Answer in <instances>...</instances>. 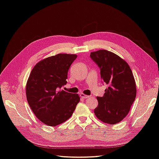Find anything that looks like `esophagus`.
<instances>
[{
    "mask_svg": "<svg viewBox=\"0 0 159 159\" xmlns=\"http://www.w3.org/2000/svg\"><path fill=\"white\" fill-rule=\"evenodd\" d=\"M80 98H83V99L88 98H89V97H90V96H88V95H85V94H83V93H80Z\"/></svg>",
    "mask_w": 159,
    "mask_h": 159,
    "instance_id": "1",
    "label": "esophagus"
}]
</instances>
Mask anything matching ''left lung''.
Listing matches in <instances>:
<instances>
[{"mask_svg": "<svg viewBox=\"0 0 159 159\" xmlns=\"http://www.w3.org/2000/svg\"><path fill=\"white\" fill-rule=\"evenodd\" d=\"M90 57L100 68L102 80L108 85L103 97H97L98 106L94 113L103 123L116 124L128 115L136 98L133 72L124 60L110 51L99 50L90 52Z\"/></svg>", "mask_w": 159, "mask_h": 159, "instance_id": "obj_1", "label": "left lung"}]
</instances>
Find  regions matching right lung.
I'll use <instances>...</instances> for the list:
<instances>
[{"label":"right lung","mask_w":159,"mask_h":159,"mask_svg":"<svg viewBox=\"0 0 159 159\" xmlns=\"http://www.w3.org/2000/svg\"><path fill=\"white\" fill-rule=\"evenodd\" d=\"M76 55L57 54L39 61L26 85L27 102L35 116L44 124L56 126L71 116L80 102L78 94L61 88L67 83L69 69Z\"/></svg>","instance_id":"obj_1"}]
</instances>
